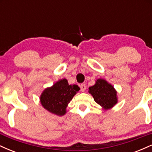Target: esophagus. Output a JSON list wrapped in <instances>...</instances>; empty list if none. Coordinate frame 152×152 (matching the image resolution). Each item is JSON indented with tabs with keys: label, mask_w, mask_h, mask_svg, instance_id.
<instances>
[{
	"label": "esophagus",
	"mask_w": 152,
	"mask_h": 152,
	"mask_svg": "<svg viewBox=\"0 0 152 152\" xmlns=\"http://www.w3.org/2000/svg\"><path fill=\"white\" fill-rule=\"evenodd\" d=\"M80 88H81V91L84 92L85 91H86V84H84V83H82L81 86H80Z\"/></svg>",
	"instance_id": "obj_1"
}]
</instances>
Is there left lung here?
Returning <instances> with one entry per match:
<instances>
[{"mask_svg":"<svg viewBox=\"0 0 152 152\" xmlns=\"http://www.w3.org/2000/svg\"><path fill=\"white\" fill-rule=\"evenodd\" d=\"M88 89V93L91 94L94 101L104 109H111L117 104V92L114 86L106 80L99 78L95 84L89 87Z\"/></svg>","mask_w":152,"mask_h":152,"instance_id":"1","label":"left lung"}]
</instances>
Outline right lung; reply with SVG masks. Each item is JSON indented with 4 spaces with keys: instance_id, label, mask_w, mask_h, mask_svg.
<instances>
[{
    "instance_id": "right-lung-1",
    "label": "right lung",
    "mask_w": 152,
    "mask_h": 152,
    "mask_svg": "<svg viewBox=\"0 0 152 152\" xmlns=\"http://www.w3.org/2000/svg\"><path fill=\"white\" fill-rule=\"evenodd\" d=\"M79 90L77 85H69L67 80L63 78L43 91L40 96L41 104L52 114L63 116L66 113L69 103Z\"/></svg>"
}]
</instances>
